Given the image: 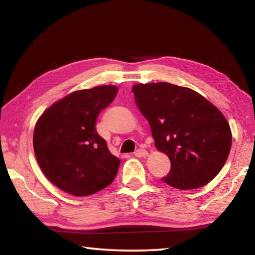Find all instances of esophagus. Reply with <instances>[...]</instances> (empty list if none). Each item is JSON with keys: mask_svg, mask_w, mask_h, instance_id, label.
Masks as SVG:
<instances>
[{"mask_svg": "<svg viewBox=\"0 0 255 255\" xmlns=\"http://www.w3.org/2000/svg\"><path fill=\"white\" fill-rule=\"evenodd\" d=\"M147 154H148V152L144 148H138L135 152V155L137 157H145V156H147Z\"/></svg>", "mask_w": 255, "mask_h": 255, "instance_id": "esophagus-1", "label": "esophagus"}]
</instances>
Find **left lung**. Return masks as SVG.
<instances>
[{
  "label": "left lung",
  "instance_id": "obj_1",
  "mask_svg": "<svg viewBox=\"0 0 255 255\" xmlns=\"http://www.w3.org/2000/svg\"><path fill=\"white\" fill-rule=\"evenodd\" d=\"M131 91L155 146L171 161L163 182L197 189L221 172L230 155L232 132L217 108L193 90L165 82L136 84Z\"/></svg>",
  "mask_w": 255,
  "mask_h": 255
}]
</instances>
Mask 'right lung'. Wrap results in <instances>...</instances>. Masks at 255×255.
Returning a JSON list of instances; mask_svg holds the SVG:
<instances>
[{"mask_svg": "<svg viewBox=\"0 0 255 255\" xmlns=\"http://www.w3.org/2000/svg\"><path fill=\"white\" fill-rule=\"evenodd\" d=\"M118 93L115 85L68 94L49 107L33 131L34 155L51 183L73 196L84 197L115 180L119 158L108 149L96 128L100 112Z\"/></svg>", "mask_w": 255, "mask_h": 255, "instance_id": "obj_1", "label": "right lung"}]
</instances>
